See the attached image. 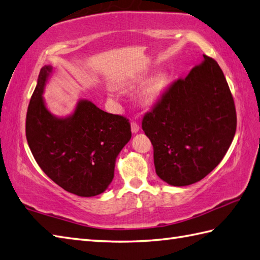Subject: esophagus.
Listing matches in <instances>:
<instances>
[{"instance_id":"esophagus-1","label":"esophagus","mask_w":260,"mask_h":260,"mask_svg":"<svg viewBox=\"0 0 260 260\" xmlns=\"http://www.w3.org/2000/svg\"><path fill=\"white\" fill-rule=\"evenodd\" d=\"M131 127H132V132L134 133V134H136V133L140 131V125H138L136 122H132Z\"/></svg>"}]
</instances>
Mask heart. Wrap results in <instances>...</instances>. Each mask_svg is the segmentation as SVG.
Wrapping results in <instances>:
<instances>
[{"label": "heart", "mask_w": 260, "mask_h": 260, "mask_svg": "<svg viewBox=\"0 0 260 260\" xmlns=\"http://www.w3.org/2000/svg\"><path fill=\"white\" fill-rule=\"evenodd\" d=\"M162 82H164L162 77H156V78H154V80L150 81L146 85V87L143 89L142 100L145 103L152 102L160 90V88L162 86Z\"/></svg>", "instance_id": "b5f03b06"}]
</instances>
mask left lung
<instances>
[{
    "label": "left lung",
    "mask_w": 260,
    "mask_h": 260,
    "mask_svg": "<svg viewBox=\"0 0 260 260\" xmlns=\"http://www.w3.org/2000/svg\"><path fill=\"white\" fill-rule=\"evenodd\" d=\"M236 126V108L224 73L206 55L165 90L142 122L154 147L156 174L173 186L207 176L224 158Z\"/></svg>",
    "instance_id": "8db88e82"
}]
</instances>
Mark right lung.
<instances>
[{"label": "right lung", "instance_id": "add662e5", "mask_svg": "<svg viewBox=\"0 0 260 260\" xmlns=\"http://www.w3.org/2000/svg\"><path fill=\"white\" fill-rule=\"evenodd\" d=\"M51 66L41 70L29 101L25 133L41 170L66 191L92 197L114 177L115 160L132 137L129 120L81 101L74 114L57 118L46 110L42 93Z\"/></svg>", "mask_w": 260, "mask_h": 260}]
</instances>
